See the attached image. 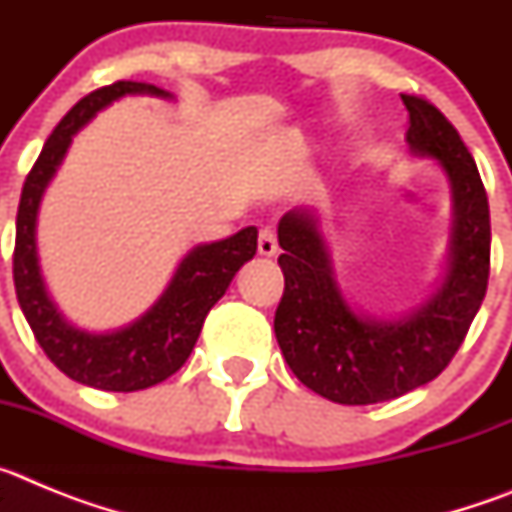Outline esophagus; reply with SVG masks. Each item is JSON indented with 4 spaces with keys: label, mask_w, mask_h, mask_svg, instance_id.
<instances>
[{
    "label": "esophagus",
    "mask_w": 512,
    "mask_h": 512,
    "mask_svg": "<svg viewBox=\"0 0 512 512\" xmlns=\"http://www.w3.org/2000/svg\"><path fill=\"white\" fill-rule=\"evenodd\" d=\"M279 243H277V233L271 228H261L259 233V253L261 256H277Z\"/></svg>",
    "instance_id": "1"
}]
</instances>
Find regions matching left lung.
<instances>
[{
	"label": "left lung",
	"mask_w": 512,
	"mask_h": 512,
	"mask_svg": "<svg viewBox=\"0 0 512 512\" xmlns=\"http://www.w3.org/2000/svg\"><path fill=\"white\" fill-rule=\"evenodd\" d=\"M402 104L410 151L436 161L454 202L449 261L428 300L397 318L356 310L338 287L315 210L297 207L279 220V348L305 387L341 405L395 400L436 379L459 351L490 279V205L472 153L431 102L402 94Z\"/></svg>",
	"instance_id": "obj_1"
}]
</instances>
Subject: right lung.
I'll return each instance as SVG.
<instances>
[{"instance_id": "right-lung-1", "label": "right lung", "mask_w": 512, "mask_h": 512, "mask_svg": "<svg viewBox=\"0 0 512 512\" xmlns=\"http://www.w3.org/2000/svg\"><path fill=\"white\" fill-rule=\"evenodd\" d=\"M125 94H151L171 99L166 89L143 81H115L87 94L66 112L51 138L45 140L38 161L30 169L17 207L15 233V289L22 315L35 333L45 356L74 382L104 392H135L164 382L179 372L200 338L207 312L233 282L235 271L256 253L259 230L248 225L225 241L200 243L176 266L164 295L140 318L107 333L76 328L45 289L38 261V210L45 187L51 184L69 151L71 140L99 110Z\"/></svg>"}]
</instances>
